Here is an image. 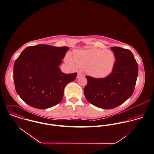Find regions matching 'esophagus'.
<instances>
[{
	"label": "esophagus",
	"mask_w": 154,
	"mask_h": 154,
	"mask_svg": "<svg viewBox=\"0 0 154 154\" xmlns=\"http://www.w3.org/2000/svg\"><path fill=\"white\" fill-rule=\"evenodd\" d=\"M82 77H83V74L80 72H79L78 74H77V78L79 79V78Z\"/></svg>",
	"instance_id": "1"
}]
</instances>
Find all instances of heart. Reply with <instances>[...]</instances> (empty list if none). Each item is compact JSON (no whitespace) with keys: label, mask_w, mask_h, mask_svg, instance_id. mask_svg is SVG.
<instances>
[{"label":"heart","mask_w":154,"mask_h":154,"mask_svg":"<svg viewBox=\"0 0 154 154\" xmlns=\"http://www.w3.org/2000/svg\"><path fill=\"white\" fill-rule=\"evenodd\" d=\"M73 57L74 60L70 55H68L66 61L72 65L75 62L89 75L96 79H105L109 76L116 63V57L112 51L96 48L75 51Z\"/></svg>","instance_id":"obj_1"}]
</instances>
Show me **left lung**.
Listing matches in <instances>:
<instances>
[{
    "label": "left lung",
    "mask_w": 154,
    "mask_h": 154,
    "mask_svg": "<svg viewBox=\"0 0 154 154\" xmlns=\"http://www.w3.org/2000/svg\"><path fill=\"white\" fill-rule=\"evenodd\" d=\"M116 57L112 73L105 79L86 76L84 88L88 101L98 108L112 109L123 103L133 94L138 75V65L131 52L120 47H111Z\"/></svg>",
    "instance_id": "left-lung-1"
}]
</instances>
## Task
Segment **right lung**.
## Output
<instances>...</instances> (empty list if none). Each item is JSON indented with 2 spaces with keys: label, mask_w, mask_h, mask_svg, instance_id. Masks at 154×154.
I'll use <instances>...</instances> for the list:
<instances>
[{
  "label": "right lung",
  "mask_w": 154,
  "mask_h": 154,
  "mask_svg": "<svg viewBox=\"0 0 154 154\" xmlns=\"http://www.w3.org/2000/svg\"><path fill=\"white\" fill-rule=\"evenodd\" d=\"M69 48L38 45L26 48L14 65L15 90L21 99L37 109L58 104L65 86L77 73L65 74L60 65Z\"/></svg>",
  "instance_id": "right-lung-1"
}]
</instances>
